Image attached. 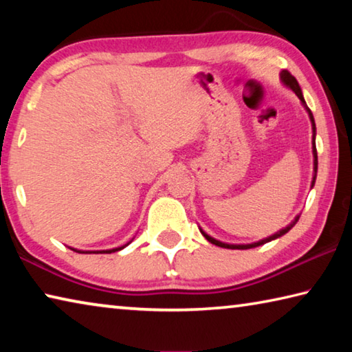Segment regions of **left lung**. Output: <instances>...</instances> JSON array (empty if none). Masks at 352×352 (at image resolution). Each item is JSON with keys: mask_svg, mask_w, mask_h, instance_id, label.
I'll use <instances>...</instances> for the list:
<instances>
[{"mask_svg": "<svg viewBox=\"0 0 352 352\" xmlns=\"http://www.w3.org/2000/svg\"><path fill=\"white\" fill-rule=\"evenodd\" d=\"M281 80H283V83L285 87H289L292 91H294L298 98H300V100L302 102V105H305V109L307 110V113H309V118H311V122H312V132H314V135H312V153H314V178H312V184H311V188H314V184H315V178H317V169H318V158H317V147H315V121H314V115H312V111L309 110V107L306 105V100H305V98H302V93H301V88H300V85H298V82H296V79L294 76H292L287 69H283L281 71ZM298 219H300V216H296L295 217V220L294 222H292L290 225H287L285 226V228H283V230H279L278 233H275V234H272V236H269V237H265V239H262V241H259V242H253V243H239V245H237V243H225V242H220V241H217V239H214V237H211L210 234H206L204 230L200 228V233L205 236V239L208 241V242H211V243H214V245H217V247H222V248H231V250H248V248H254V247H259V245H264V243H267V242H270V241H273V239H278V237H281V236H284L285 233H287V231H290L292 230V226H294L296 222H298Z\"/></svg>", "mask_w": 352, "mask_h": 352, "instance_id": "1", "label": "left lung"}]
</instances>
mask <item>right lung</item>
<instances>
[{
  "mask_svg": "<svg viewBox=\"0 0 352 352\" xmlns=\"http://www.w3.org/2000/svg\"><path fill=\"white\" fill-rule=\"evenodd\" d=\"M129 243H126V245H122V247H118V248H111V250H100V252H82V250H76V248H71V250H74V252H77V253H88V254H90V253H94V254H98V253H115V252H119V250H122L124 247H127Z\"/></svg>",
  "mask_w": 352,
  "mask_h": 352,
  "instance_id": "obj_1",
  "label": "right lung"
}]
</instances>
